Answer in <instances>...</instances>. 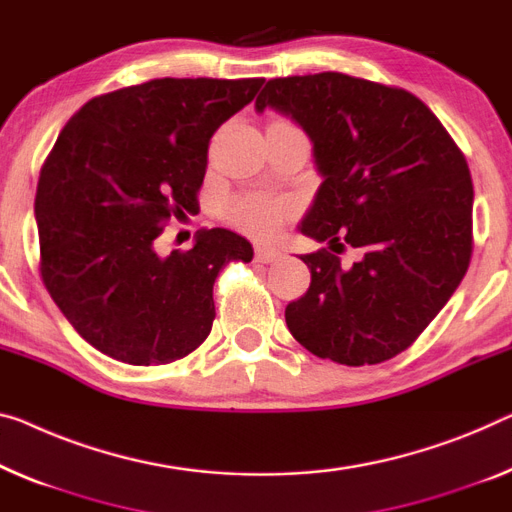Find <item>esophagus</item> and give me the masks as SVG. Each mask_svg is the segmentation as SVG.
I'll use <instances>...</instances> for the list:
<instances>
[{
    "mask_svg": "<svg viewBox=\"0 0 512 512\" xmlns=\"http://www.w3.org/2000/svg\"><path fill=\"white\" fill-rule=\"evenodd\" d=\"M278 257H280V250H276V248L264 246V243H259V246H255V259H257V262L271 264V262H276Z\"/></svg>",
    "mask_w": 512,
    "mask_h": 512,
    "instance_id": "obj_1",
    "label": "esophagus"
}]
</instances>
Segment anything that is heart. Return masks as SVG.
<instances>
[{
  "label": "heart",
  "instance_id": "obj_1",
  "mask_svg": "<svg viewBox=\"0 0 512 512\" xmlns=\"http://www.w3.org/2000/svg\"><path fill=\"white\" fill-rule=\"evenodd\" d=\"M294 213V202L264 195H246L227 202L225 216L255 236H271Z\"/></svg>",
  "mask_w": 512,
  "mask_h": 512
}]
</instances>
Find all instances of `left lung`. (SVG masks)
Instances as JSON below:
<instances>
[{"label":"left lung","mask_w":512,"mask_h":512,"mask_svg":"<svg viewBox=\"0 0 512 512\" xmlns=\"http://www.w3.org/2000/svg\"><path fill=\"white\" fill-rule=\"evenodd\" d=\"M299 124L322 174L299 230L310 287L285 308L289 333L319 358L375 365L400 354L439 315L471 259L474 183L467 158L409 91L345 73L266 82L255 110Z\"/></svg>","instance_id":"1"}]
</instances>
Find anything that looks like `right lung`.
Segmentation results:
<instances>
[{
    "mask_svg": "<svg viewBox=\"0 0 512 512\" xmlns=\"http://www.w3.org/2000/svg\"><path fill=\"white\" fill-rule=\"evenodd\" d=\"M262 78H160L91 98L68 119L36 188L41 278L91 347L128 365L188 356L211 333L213 282L250 262L236 232L200 230L160 257L170 218L197 213L211 135Z\"/></svg>",
    "mask_w": 512,
    "mask_h": 512,
    "instance_id": "add662e5",
    "label": "right lung"
}]
</instances>
